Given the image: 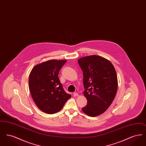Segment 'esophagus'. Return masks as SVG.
Returning <instances> with one entry per match:
<instances>
[{"label": "esophagus", "instance_id": "obj_1", "mask_svg": "<svg viewBox=\"0 0 146 146\" xmlns=\"http://www.w3.org/2000/svg\"><path fill=\"white\" fill-rule=\"evenodd\" d=\"M79 95V94H78V93H76V92H74V94H73V96H78Z\"/></svg>", "mask_w": 146, "mask_h": 146}]
</instances>
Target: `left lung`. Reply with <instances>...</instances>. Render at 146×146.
Returning a JSON list of instances; mask_svg holds the SVG:
<instances>
[{
  "label": "left lung",
  "mask_w": 146,
  "mask_h": 146,
  "mask_svg": "<svg viewBox=\"0 0 146 146\" xmlns=\"http://www.w3.org/2000/svg\"><path fill=\"white\" fill-rule=\"evenodd\" d=\"M78 62L83 70V94L88 100L82 111L90 117H96L108 108L116 95V71L109 60L100 56L83 57Z\"/></svg>",
  "instance_id": "obj_1"
}]
</instances>
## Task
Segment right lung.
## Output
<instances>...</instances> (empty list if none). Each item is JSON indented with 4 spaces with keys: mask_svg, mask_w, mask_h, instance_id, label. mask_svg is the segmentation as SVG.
I'll use <instances>...</instances> for the list:
<instances>
[{
    "mask_svg": "<svg viewBox=\"0 0 146 146\" xmlns=\"http://www.w3.org/2000/svg\"><path fill=\"white\" fill-rule=\"evenodd\" d=\"M66 60H51L35 65L29 76V89L36 106L47 114L60 111L71 97L58 77Z\"/></svg>",
    "mask_w": 146,
    "mask_h": 146,
    "instance_id": "right-lung-1",
    "label": "right lung"
}]
</instances>
